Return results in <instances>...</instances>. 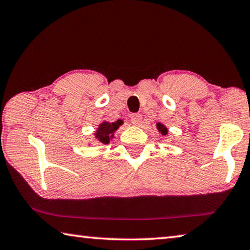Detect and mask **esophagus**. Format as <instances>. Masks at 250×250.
<instances>
[{
  "mask_svg": "<svg viewBox=\"0 0 250 250\" xmlns=\"http://www.w3.org/2000/svg\"><path fill=\"white\" fill-rule=\"evenodd\" d=\"M130 119H131V122L133 125H140L142 121V116L140 113H133V114H131Z\"/></svg>",
  "mask_w": 250,
  "mask_h": 250,
  "instance_id": "obj_1",
  "label": "esophagus"
}]
</instances>
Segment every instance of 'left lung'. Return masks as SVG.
Here are the masks:
<instances>
[{"label":"left lung","mask_w":250,"mask_h":250,"mask_svg":"<svg viewBox=\"0 0 250 250\" xmlns=\"http://www.w3.org/2000/svg\"><path fill=\"white\" fill-rule=\"evenodd\" d=\"M157 128L162 134H166L167 133V128H165V125H162L161 124H158L157 125Z\"/></svg>","instance_id":"8db88e82"}]
</instances>
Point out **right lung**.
Returning <instances> with one entry per match:
<instances>
[{"instance_id": "1", "label": "right lung", "mask_w": 250, "mask_h": 250, "mask_svg": "<svg viewBox=\"0 0 250 250\" xmlns=\"http://www.w3.org/2000/svg\"><path fill=\"white\" fill-rule=\"evenodd\" d=\"M122 125V120H118L112 124L109 122H104L99 125V128L96 132V138L102 142V144H109L110 138L113 136V132L119 128V125Z\"/></svg>"}]
</instances>
